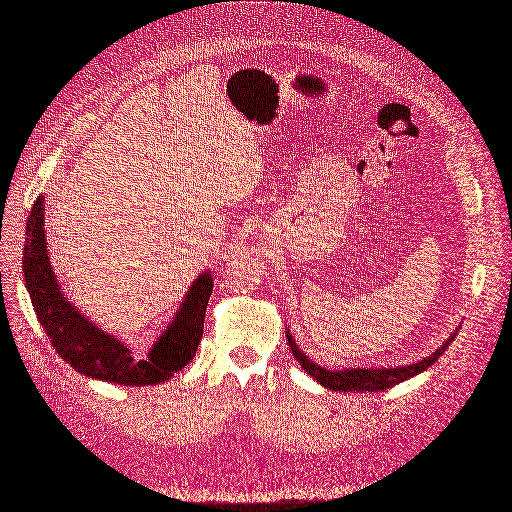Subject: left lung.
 <instances>
[{"label": "left lung", "instance_id": "8db88e82", "mask_svg": "<svg viewBox=\"0 0 512 512\" xmlns=\"http://www.w3.org/2000/svg\"><path fill=\"white\" fill-rule=\"evenodd\" d=\"M458 329L450 333V337L446 342L437 348L433 354H429L427 358L419 360V362H412V364H402V367H348V369H327L323 364L310 360L296 344L294 335L289 333V329L285 331L287 335V342L291 348V354L300 362V367L312 377L319 381L323 387L333 389V392H383L387 387H394L410 377H415L423 371H427L431 364L440 358L446 348L452 344V339L456 337Z\"/></svg>", "mask_w": 512, "mask_h": 512}]
</instances>
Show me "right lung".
I'll use <instances>...</instances> for the list:
<instances>
[{"instance_id": "add662e5", "label": "right lung", "mask_w": 512, "mask_h": 512, "mask_svg": "<svg viewBox=\"0 0 512 512\" xmlns=\"http://www.w3.org/2000/svg\"><path fill=\"white\" fill-rule=\"evenodd\" d=\"M45 198L31 208L24 237L22 271L33 308L56 352L85 377L129 387L164 383L196 356L204 333L206 306L212 294L210 269L191 283L173 321L156 339L148 356L139 358L116 335L97 327L70 304L52 269L45 239Z\"/></svg>"}]
</instances>
